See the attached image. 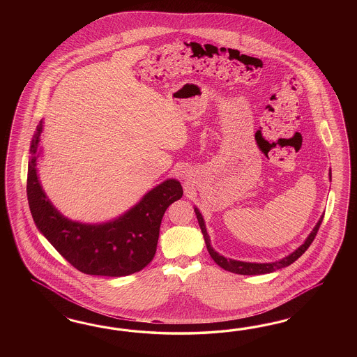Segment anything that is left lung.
<instances>
[{
    "instance_id": "left-lung-1",
    "label": "left lung",
    "mask_w": 357,
    "mask_h": 357,
    "mask_svg": "<svg viewBox=\"0 0 357 357\" xmlns=\"http://www.w3.org/2000/svg\"><path fill=\"white\" fill-rule=\"evenodd\" d=\"M330 178H331V172H330ZM195 213H196V217H197V221H199V225H200V229H202V233H203V236H204L206 249H208L209 255L212 257V259L215 260L221 268L229 271V272H233V273H238V275H263V273H270V272H273V271L280 270V268L291 266L293 261H296V260L298 259V258L303 255V252L309 249V246L313 243L314 238L317 236V233H318V230H319V227H321V224H322V221H324V216H322L321 217V220L318 221V224L314 227L313 231L310 233V236L305 241V243L301 245L294 252H292L291 255L285 257L284 259L275 261V263H246V261L227 259V258H224L222 255L217 254L216 251L211 248L209 236H208V233H206L204 220H203V217L200 215V212H199L197 208H195Z\"/></svg>"
}]
</instances>
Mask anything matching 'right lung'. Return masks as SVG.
<instances>
[{
	"label": "right lung",
	"mask_w": 357,
	"mask_h": 357,
	"mask_svg": "<svg viewBox=\"0 0 357 357\" xmlns=\"http://www.w3.org/2000/svg\"><path fill=\"white\" fill-rule=\"evenodd\" d=\"M40 132L42 121L30 146L26 191L33 221L44 237L75 268L86 275L119 278L145 268L154 258L167 206L183 195L181 183L175 179L163 182L124 216L105 225L72 222L54 209L38 181L35 166Z\"/></svg>",
	"instance_id": "right-lung-1"
}]
</instances>
